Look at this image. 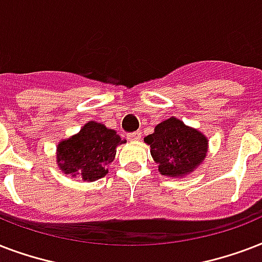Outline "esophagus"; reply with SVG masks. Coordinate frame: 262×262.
<instances>
[{
  "instance_id": "obj_1",
  "label": "esophagus",
  "mask_w": 262,
  "mask_h": 262,
  "mask_svg": "<svg viewBox=\"0 0 262 262\" xmlns=\"http://www.w3.org/2000/svg\"><path fill=\"white\" fill-rule=\"evenodd\" d=\"M127 139L131 142H137L141 139V133L139 131H134V133H128L127 134Z\"/></svg>"
}]
</instances>
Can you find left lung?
Instances as JSON below:
<instances>
[{
    "label": "left lung",
    "mask_w": 262,
    "mask_h": 262,
    "mask_svg": "<svg viewBox=\"0 0 262 262\" xmlns=\"http://www.w3.org/2000/svg\"><path fill=\"white\" fill-rule=\"evenodd\" d=\"M145 142L150 145V153L159 164V171L167 176L191 172L205 159L208 149V139L176 117L160 123Z\"/></svg>",
    "instance_id": "obj_1"
}]
</instances>
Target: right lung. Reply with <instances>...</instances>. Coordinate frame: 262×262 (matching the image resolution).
Listing matches in <instances>:
<instances>
[{"mask_svg": "<svg viewBox=\"0 0 262 262\" xmlns=\"http://www.w3.org/2000/svg\"><path fill=\"white\" fill-rule=\"evenodd\" d=\"M124 142L116 131L90 121L80 133L58 145V167L67 175L94 182L108 173L106 167L115 160L116 146Z\"/></svg>", "mask_w": 262, "mask_h": 262, "instance_id": "add662e5", "label": "right lung"}]
</instances>
